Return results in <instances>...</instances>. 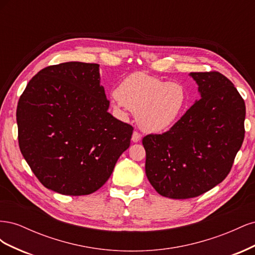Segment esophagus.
<instances>
[{
	"label": "esophagus",
	"instance_id": "esophagus-1",
	"mask_svg": "<svg viewBox=\"0 0 255 255\" xmlns=\"http://www.w3.org/2000/svg\"><path fill=\"white\" fill-rule=\"evenodd\" d=\"M140 139H141V135L135 130V132L132 135V141L133 142H138Z\"/></svg>",
	"mask_w": 255,
	"mask_h": 255
}]
</instances>
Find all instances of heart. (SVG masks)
I'll use <instances>...</instances> for the list:
<instances>
[{
  "label": "heart",
  "mask_w": 255,
  "mask_h": 255,
  "mask_svg": "<svg viewBox=\"0 0 255 255\" xmlns=\"http://www.w3.org/2000/svg\"><path fill=\"white\" fill-rule=\"evenodd\" d=\"M186 91L176 82H164L156 76L135 72L116 89L115 106L127 107L137 115L139 127L157 133L172 127L186 106Z\"/></svg>",
  "instance_id": "heart-1"
}]
</instances>
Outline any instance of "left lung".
Here are the masks:
<instances>
[{"label": "left lung", "mask_w": 255, "mask_h": 255, "mask_svg": "<svg viewBox=\"0 0 255 255\" xmlns=\"http://www.w3.org/2000/svg\"><path fill=\"white\" fill-rule=\"evenodd\" d=\"M189 75L201 99L167 132L142 139L146 177L170 199L195 198L221 183L245 137L246 105L233 83L217 71Z\"/></svg>", "instance_id": "left-lung-1"}]
</instances>
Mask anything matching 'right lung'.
Instances as JSON below:
<instances>
[{"label":"right lung","mask_w":255,"mask_h":255,"mask_svg":"<svg viewBox=\"0 0 255 255\" xmlns=\"http://www.w3.org/2000/svg\"><path fill=\"white\" fill-rule=\"evenodd\" d=\"M109 107L98 64L49 66L28 82L17 106L18 140L44 187L83 196L110 179L133 127L113 117Z\"/></svg>","instance_id":"add662e5"}]
</instances>
